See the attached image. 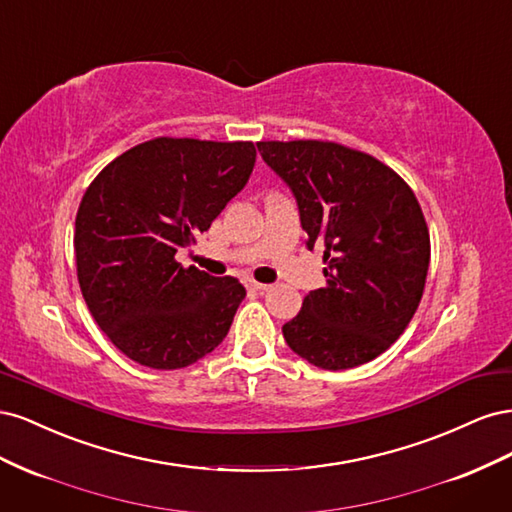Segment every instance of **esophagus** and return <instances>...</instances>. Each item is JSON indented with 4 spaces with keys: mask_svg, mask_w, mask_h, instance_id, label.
<instances>
[{
    "mask_svg": "<svg viewBox=\"0 0 512 512\" xmlns=\"http://www.w3.org/2000/svg\"><path fill=\"white\" fill-rule=\"evenodd\" d=\"M247 288H250V290H256V292H265V290H269L271 286H269V284H260V282L250 280V282H247Z\"/></svg>",
    "mask_w": 512,
    "mask_h": 512,
    "instance_id": "1",
    "label": "esophagus"
}]
</instances>
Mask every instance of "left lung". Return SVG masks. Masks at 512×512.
<instances>
[{
	"label": "left lung",
	"instance_id": "8db88e82",
	"mask_svg": "<svg viewBox=\"0 0 512 512\" xmlns=\"http://www.w3.org/2000/svg\"><path fill=\"white\" fill-rule=\"evenodd\" d=\"M294 196L307 250L322 247L327 288L309 290L282 327L286 344L322 369L376 359L404 333L423 297L429 230L414 192L367 153L322 141L256 143Z\"/></svg>",
	"mask_w": 512,
	"mask_h": 512
}]
</instances>
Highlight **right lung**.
<instances>
[{
    "label": "right lung",
    "instance_id": "add662e5",
    "mask_svg": "<svg viewBox=\"0 0 512 512\" xmlns=\"http://www.w3.org/2000/svg\"><path fill=\"white\" fill-rule=\"evenodd\" d=\"M256 164L252 143L156 138L121 153L89 185L74 252L91 316L128 359L181 369L222 344L245 288L175 260Z\"/></svg>",
    "mask_w": 512,
    "mask_h": 512
}]
</instances>
